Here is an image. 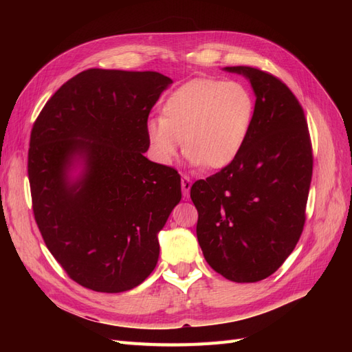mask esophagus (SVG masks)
Wrapping results in <instances>:
<instances>
[{
  "label": "esophagus",
  "instance_id": "34e87169",
  "mask_svg": "<svg viewBox=\"0 0 352 352\" xmlns=\"http://www.w3.org/2000/svg\"><path fill=\"white\" fill-rule=\"evenodd\" d=\"M190 186H192V180H190L188 176H182V190L185 197H189Z\"/></svg>",
  "mask_w": 352,
  "mask_h": 352
}]
</instances>
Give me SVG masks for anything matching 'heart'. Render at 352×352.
<instances>
[{"label": "heart", "instance_id": "1", "mask_svg": "<svg viewBox=\"0 0 352 352\" xmlns=\"http://www.w3.org/2000/svg\"><path fill=\"white\" fill-rule=\"evenodd\" d=\"M254 111L252 95L239 82L189 80L168 95L162 117L145 123L150 153L157 163L170 164L184 142L192 166L226 167L248 140Z\"/></svg>", "mask_w": 352, "mask_h": 352}]
</instances>
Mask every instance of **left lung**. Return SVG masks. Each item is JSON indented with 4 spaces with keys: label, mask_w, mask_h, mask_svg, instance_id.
<instances>
[{
    "label": "left lung",
    "mask_w": 352,
    "mask_h": 352,
    "mask_svg": "<svg viewBox=\"0 0 352 352\" xmlns=\"http://www.w3.org/2000/svg\"><path fill=\"white\" fill-rule=\"evenodd\" d=\"M255 94L248 140L219 173L190 188L197 238L206 261L223 278L252 283L269 278L300 239L313 175L311 142L301 104L273 74L248 66Z\"/></svg>",
    "instance_id": "left-lung-1"
}]
</instances>
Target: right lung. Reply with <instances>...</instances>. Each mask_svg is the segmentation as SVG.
<instances>
[{
  "label": "right lung",
  "mask_w": 352,
  "mask_h": 352,
  "mask_svg": "<svg viewBox=\"0 0 352 352\" xmlns=\"http://www.w3.org/2000/svg\"><path fill=\"white\" fill-rule=\"evenodd\" d=\"M172 83L157 72L85 70L32 127L36 225L70 279L88 289L129 291L155 269L158 232L182 190L175 168L144 155L145 123Z\"/></svg>",
  "instance_id": "1"
}]
</instances>
